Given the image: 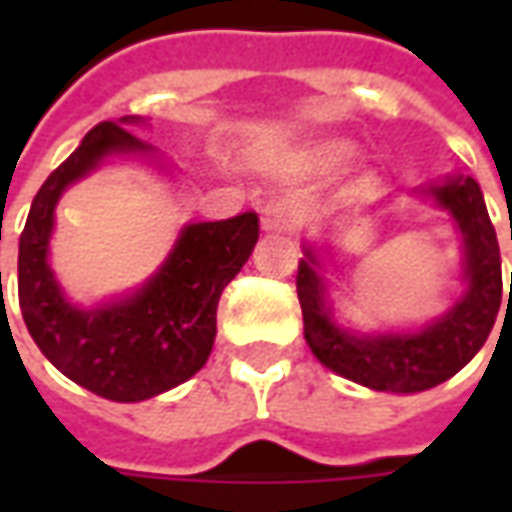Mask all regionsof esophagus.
<instances>
[{
    "label": "esophagus",
    "mask_w": 512,
    "mask_h": 512,
    "mask_svg": "<svg viewBox=\"0 0 512 512\" xmlns=\"http://www.w3.org/2000/svg\"><path fill=\"white\" fill-rule=\"evenodd\" d=\"M299 222V205L288 200V197H271V200L260 205V224H263V230H282V233H288V230H296Z\"/></svg>",
    "instance_id": "esophagus-1"
}]
</instances>
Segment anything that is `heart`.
I'll use <instances>...</instances> for the list:
<instances>
[{
  "label": "heart",
  "instance_id": "b5f03b06",
  "mask_svg": "<svg viewBox=\"0 0 512 512\" xmlns=\"http://www.w3.org/2000/svg\"><path fill=\"white\" fill-rule=\"evenodd\" d=\"M348 153V145L345 142H326L315 150V161L321 164V167H329L334 161H340V158Z\"/></svg>",
  "mask_w": 512,
  "mask_h": 512
}]
</instances>
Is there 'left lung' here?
<instances>
[{
  "instance_id": "8db88e82",
  "label": "left lung",
  "mask_w": 512,
  "mask_h": 512,
  "mask_svg": "<svg viewBox=\"0 0 512 512\" xmlns=\"http://www.w3.org/2000/svg\"><path fill=\"white\" fill-rule=\"evenodd\" d=\"M433 194L461 227L469 290L439 323L428 326L425 332L386 334L365 340L337 329L323 307L321 279L312 271L315 260L310 252L307 260L299 263L296 293L304 315V337L312 354L334 373L378 392H422L455 376L483 348L502 304L499 241L477 180L452 178L433 189Z\"/></svg>"
}]
</instances>
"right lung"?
Masks as SVG:
<instances>
[{
	"instance_id": "obj_1",
	"label": "right lung",
	"mask_w": 512,
	"mask_h": 512,
	"mask_svg": "<svg viewBox=\"0 0 512 512\" xmlns=\"http://www.w3.org/2000/svg\"><path fill=\"white\" fill-rule=\"evenodd\" d=\"M128 150L147 145L115 120L98 123L40 186L18 241V304L32 340L71 381L120 403L161 395L208 362L222 290L244 268L260 235L255 213L191 224L167 266L136 296L93 312L71 307L46 263L54 205L65 186L106 153Z\"/></svg>"
}]
</instances>
